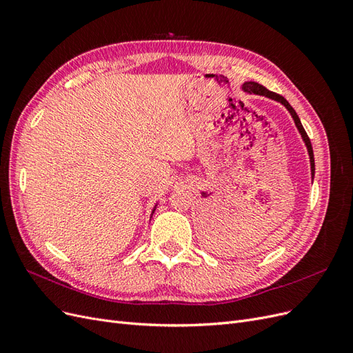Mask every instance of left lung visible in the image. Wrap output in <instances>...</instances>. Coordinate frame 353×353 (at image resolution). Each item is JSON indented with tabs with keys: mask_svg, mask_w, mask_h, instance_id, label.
I'll return each mask as SVG.
<instances>
[{
	"mask_svg": "<svg viewBox=\"0 0 353 353\" xmlns=\"http://www.w3.org/2000/svg\"><path fill=\"white\" fill-rule=\"evenodd\" d=\"M241 91H244L245 94L262 95V97L271 99V100H274V101H279V103H281V104L284 105V108L288 110V113L292 114L293 121H294V125H296V128H297V131H299V134H301L302 140H303V143H305V145H306V150H307V154H309V162H311V176H312V181H314V175H315V160H314L312 144H311V140H309V137L306 135V132H305V130H303L301 119H299V116H297V113L294 112V109L290 105V103H288V101L283 97V95H279V94H275V92H272V91H270V90H266L265 87H262V85L258 83V82H252V81H250V82H243Z\"/></svg>",
	"mask_w": 353,
	"mask_h": 353,
	"instance_id": "left-lung-1",
	"label": "left lung"
}]
</instances>
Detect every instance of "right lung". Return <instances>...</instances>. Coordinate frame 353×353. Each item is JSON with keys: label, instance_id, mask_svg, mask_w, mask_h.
Returning a JSON list of instances; mask_svg holds the SVG:
<instances>
[{"label": "right lung", "instance_id": "right-lung-1", "mask_svg": "<svg viewBox=\"0 0 353 353\" xmlns=\"http://www.w3.org/2000/svg\"><path fill=\"white\" fill-rule=\"evenodd\" d=\"M156 208H157V203H156V205H154V208H153V210H152V216H153V213H154V210H156ZM150 216V218H152Z\"/></svg>", "mask_w": 353, "mask_h": 353}]
</instances>
